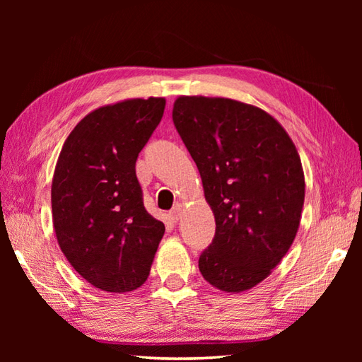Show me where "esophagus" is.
<instances>
[{
	"label": "esophagus",
	"instance_id": "1",
	"mask_svg": "<svg viewBox=\"0 0 362 362\" xmlns=\"http://www.w3.org/2000/svg\"><path fill=\"white\" fill-rule=\"evenodd\" d=\"M182 211H183L182 206L180 205H175L174 209L171 210V213H169V218H171L174 222H177V221L182 218Z\"/></svg>",
	"mask_w": 362,
	"mask_h": 362
}]
</instances>
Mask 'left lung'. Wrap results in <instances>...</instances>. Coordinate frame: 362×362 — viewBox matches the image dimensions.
Wrapping results in <instances>:
<instances>
[{
    "instance_id": "8db88e82",
    "label": "left lung",
    "mask_w": 362,
    "mask_h": 362,
    "mask_svg": "<svg viewBox=\"0 0 362 362\" xmlns=\"http://www.w3.org/2000/svg\"><path fill=\"white\" fill-rule=\"evenodd\" d=\"M173 121L216 221L199 271L224 292L252 289L286 255L300 226L305 175L296 146L267 112L228 98L179 96Z\"/></svg>"
}]
</instances>
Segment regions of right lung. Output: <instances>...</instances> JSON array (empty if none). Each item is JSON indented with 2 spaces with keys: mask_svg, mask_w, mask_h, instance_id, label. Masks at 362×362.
<instances>
[{
  "mask_svg": "<svg viewBox=\"0 0 362 362\" xmlns=\"http://www.w3.org/2000/svg\"><path fill=\"white\" fill-rule=\"evenodd\" d=\"M165 104V98H136L88 113L68 135L54 171L60 250L82 279L113 294L148 280L165 233L163 222L146 211L135 174Z\"/></svg>",
  "mask_w": 362,
  "mask_h": 362,
  "instance_id": "right-lung-1",
  "label": "right lung"
}]
</instances>
